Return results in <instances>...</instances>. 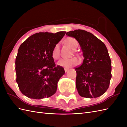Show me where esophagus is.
Instances as JSON below:
<instances>
[{"label": "esophagus", "instance_id": "obj_1", "mask_svg": "<svg viewBox=\"0 0 127 127\" xmlns=\"http://www.w3.org/2000/svg\"><path fill=\"white\" fill-rule=\"evenodd\" d=\"M64 71H65V72H67V71H68V68H64Z\"/></svg>", "mask_w": 127, "mask_h": 127}]
</instances>
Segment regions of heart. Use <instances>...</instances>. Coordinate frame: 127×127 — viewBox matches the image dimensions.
<instances>
[{"label": "heart", "mask_w": 127, "mask_h": 127, "mask_svg": "<svg viewBox=\"0 0 127 127\" xmlns=\"http://www.w3.org/2000/svg\"><path fill=\"white\" fill-rule=\"evenodd\" d=\"M65 43L68 46L73 50H75L78 46V43L75 38L73 37H68L65 40ZM52 56L54 59H58L60 57V46L59 44L55 45L52 50ZM79 64V61L75 58H72L70 59H63L58 63L59 66L70 68L73 66H75Z\"/></svg>", "instance_id": "b5f03b06"}]
</instances>
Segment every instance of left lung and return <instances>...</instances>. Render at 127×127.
<instances>
[{"mask_svg":"<svg viewBox=\"0 0 127 127\" xmlns=\"http://www.w3.org/2000/svg\"><path fill=\"white\" fill-rule=\"evenodd\" d=\"M66 35L77 40L84 58L81 66L75 68L79 95L89 98L100 96L109 88L111 78V63L105 45L85 30L70 31Z\"/></svg>","mask_w":127,"mask_h":127,"instance_id":"left-lung-1","label":"left lung"}]
</instances>
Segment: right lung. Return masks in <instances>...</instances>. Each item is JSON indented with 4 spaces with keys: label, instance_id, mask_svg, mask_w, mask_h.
Returning <instances> with one entry per match:
<instances>
[{
    "label": "right lung",
    "instance_id": "obj_1",
    "mask_svg": "<svg viewBox=\"0 0 127 127\" xmlns=\"http://www.w3.org/2000/svg\"><path fill=\"white\" fill-rule=\"evenodd\" d=\"M65 33H36L21 44L15 62L16 81L25 96L40 99L56 92L58 81L65 72L63 67L55 66L52 53Z\"/></svg>",
    "mask_w": 127,
    "mask_h": 127
}]
</instances>
